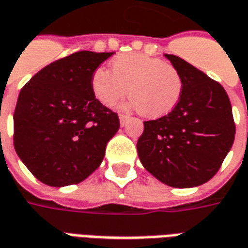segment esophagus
<instances>
[{
    "mask_svg": "<svg viewBox=\"0 0 248 248\" xmlns=\"http://www.w3.org/2000/svg\"><path fill=\"white\" fill-rule=\"evenodd\" d=\"M127 121H129V117H127V115H124V114H121V115H119V122H121V126H124V124H127Z\"/></svg>",
    "mask_w": 248,
    "mask_h": 248,
    "instance_id": "34e87169",
    "label": "esophagus"
}]
</instances>
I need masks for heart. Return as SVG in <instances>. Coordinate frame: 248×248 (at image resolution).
<instances>
[{
  "mask_svg": "<svg viewBox=\"0 0 248 248\" xmlns=\"http://www.w3.org/2000/svg\"><path fill=\"white\" fill-rule=\"evenodd\" d=\"M129 87L130 106L146 118H160L177 106L183 94L178 71L160 59L126 53L111 62V72L98 68L91 76V90L103 106L124 99Z\"/></svg>",
  "mask_w": 248,
  "mask_h": 248,
  "instance_id": "1",
  "label": "heart"
}]
</instances>
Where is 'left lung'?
I'll return each instance as SVG.
<instances>
[{"label":"left lung","mask_w":248,"mask_h":248,"mask_svg":"<svg viewBox=\"0 0 248 248\" xmlns=\"http://www.w3.org/2000/svg\"><path fill=\"white\" fill-rule=\"evenodd\" d=\"M183 79V94L169 114L143 122L137 150L145 169L173 188L209 181L235 140L231 102L220 83L184 59L165 55Z\"/></svg>","instance_id":"8db88e82"}]
</instances>
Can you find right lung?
<instances>
[{
    "mask_svg": "<svg viewBox=\"0 0 248 248\" xmlns=\"http://www.w3.org/2000/svg\"><path fill=\"white\" fill-rule=\"evenodd\" d=\"M114 52H75L40 70L21 88L13 142L31 173L51 186L78 184L100 165L118 114L96 99L91 76Z\"/></svg>",
    "mask_w": 248,
    "mask_h": 248,
    "instance_id": "add662e5",
    "label": "right lung"
}]
</instances>
